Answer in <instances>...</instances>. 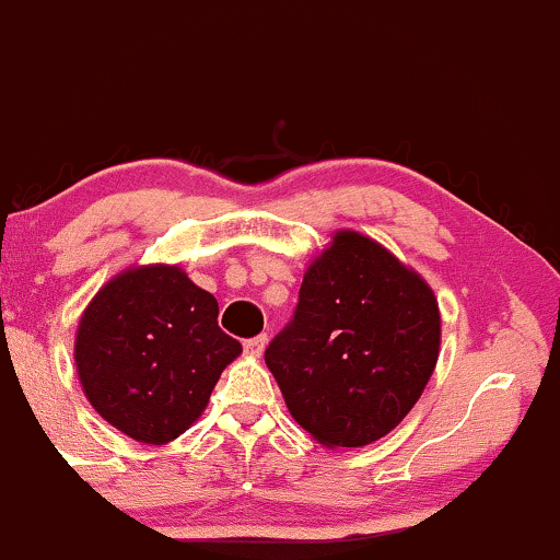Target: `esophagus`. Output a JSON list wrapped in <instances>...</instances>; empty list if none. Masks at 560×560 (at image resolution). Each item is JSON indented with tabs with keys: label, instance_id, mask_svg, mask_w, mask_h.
<instances>
[{
	"label": "esophagus",
	"instance_id": "obj_1",
	"mask_svg": "<svg viewBox=\"0 0 560 560\" xmlns=\"http://www.w3.org/2000/svg\"><path fill=\"white\" fill-rule=\"evenodd\" d=\"M266 343H268L266 336H253V338H247L243 346H245V353H250V357H260L266 349Z\"/></svg>",
	"mask_w": 560,
	"mask_h": 560
}]
</instances>
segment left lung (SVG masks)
<instances>
[{
    "mask_svg": "<svg viewBox=\"0 0 560 560\" xmlns=\"http://www.w3.org/2000/svg\"><path fill=\"white\" fill-rule=\"evenodd\" d=\"M439 357L427 281L385 247L338 232L304 273L266 349L289 413L325 447H364L406 419Z\"/></svg>",
    "mask_w": 560,
    "mask_h": 560,
    "instance_id": "obj_1",
    "label": "left lung"
}]
</instances>
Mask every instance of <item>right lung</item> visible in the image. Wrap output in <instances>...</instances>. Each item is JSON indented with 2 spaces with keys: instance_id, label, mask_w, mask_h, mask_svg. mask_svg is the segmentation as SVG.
Returning a JSON list of instances; mask_svg holds the SVG:
<instances>
[{
  "instance_id": "right-lung-1",
  "label": "right lung",
  "mask_w": 560,
  "mask_h": 560,
  "mask_svg": "<svg viewBox=\"0 0 560 560\" xmlns=\"http://www.w3.org/2000/svg\"><path fill=\"white\" fill-rule=\"evenodd\" d=\"M219 304L180 268H131L108 281L77 330L74 362L92 408L144 444L183 434L243 351Z\"/></svg>"
}]
</instances>
